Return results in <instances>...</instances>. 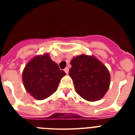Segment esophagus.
<instances>
[{"mask_svg": "<svg viewBox=\"0 0 135 135\" xmlns=\"http://www.w3.org/2000/svg\"><path fill=\"white\" fill-rule=\"evenodd\" d=\"M69 69H68V68H65V69H64V71H65V73L66 74H69Z\"/></svg>", "mask_w": 135, "mask_h": 135, "instance_id": "1", "label": "esophagus"}]
</instances>
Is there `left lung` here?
Listing matches in <instances>:
<instances>
[{
    "label": "left lung",
    "mask_w": 135,
    "mask_h": 135,
    "mask_svg": "<svg viewBox=\"0 0 135 135\" xmlns=\"http://www.w3.org/2000/svg\"><path fill=\"white\" fill-rule=\"evenodd\" d=\"M69 76L76 92L85 100L94 102L104 96L110 85L107 67L94 56L78 55L71 61Z\"/></svg>",
    "instance_id": "left-lung-1"
}]
</instances>
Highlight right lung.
<instances>
[{
	"mask_svg": "<svg viewBox=\"0 0 135 135\" xmlns=\"http://www.w3.org/2000/svg\"><path fill=\"white\" fill-rule=\"evenodd\" d=\"M65 75L47 53L36 56L28 62L23 71L22 80L26 90L33 98L43 100L56 92Z\"/></svg>",
	"mask_w": 135,
	"mask_h": 135,
	"instance_id": "right-lung-1",
	"label": "right lung"
}]
</instances>
